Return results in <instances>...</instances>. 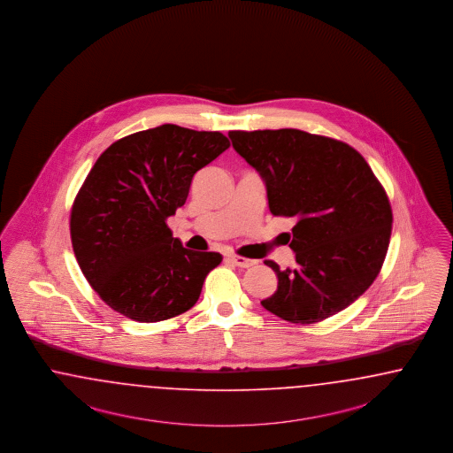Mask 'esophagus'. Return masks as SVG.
Here are the masks:
<instances>
[{"label":"esophagus","mask_w":453,"mask_h":453,"mask_svg":"<svg viewBox=\"0 0 453 453\" xmlns=\"http://www.w3.org/2000/svg\"><path fill=\"white\" fill-rule=\"evenodd\" d=\"M231 261L237 265V267H252V265H256L257 261H254V259H247V257H242V256H231Z\"/></svg>","instance_id":"obj_1"}]
</instances>
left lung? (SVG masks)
I'll return each instance as SVG.
<instances>
[{
	"label": "left lung",
	"instance_id": "obj_1",
	"mask_svg": "<svg viewBox=\"0 0 453 453\" xmlns=\"http://www.w3.org/2000/svg\"><path fill=\"white\" fill-rule=\"evenodd\" d=\"M234 150L264 179L269 211L297 220L288 235L296 267L264 309L292 324H316L357 301L380 273L392 207L371 165L352 146L301 129L229 131Z\"/></svg>",
	"mask_w": 453,
	"mask_h": 453
}]
</instances>
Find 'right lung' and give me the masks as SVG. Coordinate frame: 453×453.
<instances>
[{
    "label": "right lung",
    "instance_id": "obj_1",
    "mask_svg": "<svg viewBox=\"0 0 453 453\" xmlns=\"http://www.w3.org/2000/svg\"><path fill=\"white\" fill-rule=\"evenodd\" d=\"M231 146L219 131L163 124L112 142L71 207L76 261L97 296L136 322L184 314L219 252L182 247L165 220L184 206L194 174Z\"/></svg>",
    "mask_w": 453,
    "mask_h": 453
}]
</instances>
